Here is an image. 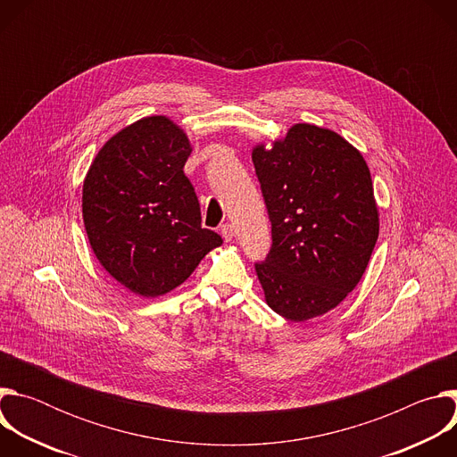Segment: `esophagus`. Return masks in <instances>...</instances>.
Returning <instances> with one entry per match:
<instances>
[{
	"label": "esophagus",
	"instance_id": "34e87169",
	"mask_svg": "<svg viewBox=\"0 0 457 457\" xmlns=\"http://www.w3.org/2000/svg\"><path fill=\"white\" fill-rule=\"evenodd\" d=\"M220 235L226 242H229L233 237H235V231H233V226L231 224H222L220 226Z\"/></svg>",
	"mask_w": 457,
	"mask_h": 457
}]
</instances>
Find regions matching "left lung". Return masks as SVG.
I'll list each match as a JSON object with an SVG mask.
<instances>
[{"mask_svg":"<svg viewBox=\"0 0 457 457\" xmlns=\"http://www.w3.org/2000/svg\"><path fill=\"white\" fill-rule=\"evenodd\" d=\"M251 157L273 237L254 264L266 302L291 321L321 316L358 286L378 240L369 166L342 136L307 122Z\"/></svg>","mask_w":457,"mask_h":457,"instance_id":"obj_1","label":"left lung"}]
</instances>
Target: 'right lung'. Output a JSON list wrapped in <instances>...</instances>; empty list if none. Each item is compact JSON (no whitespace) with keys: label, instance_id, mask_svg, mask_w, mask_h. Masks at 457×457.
Listing matches in <instances>:
<instances>
[{"label":"right lung","instance_id":"right-lung-1","mask_svg":"<svg viewBox=\"0 0 457 457\" xmlns=\"http://www.w3.org/2000/svg\"><path fill=\"white\" fill-rule=\"evenodd\" d=\"M191 145L164 115L122 128L83 182V220L101 266L126 289L155 298L180 286L222 244L201 226L184 164Z\"/></svg>","mask_w":457,"mask_h":457}]
</instances>
